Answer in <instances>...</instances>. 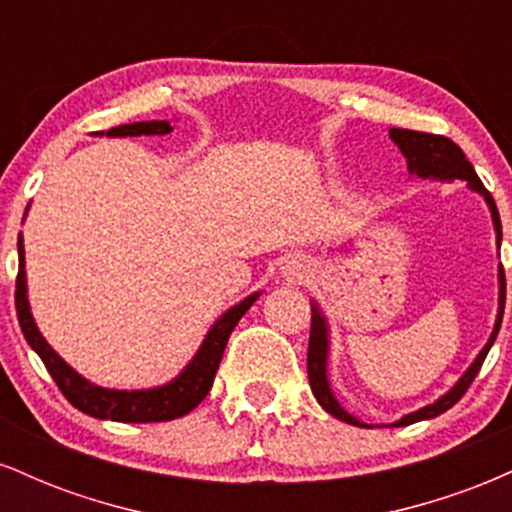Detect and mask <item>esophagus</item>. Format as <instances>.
Returning <instances> with one entry per match:
<instances>
[{"label":"esophagus","mask_w":512,"mask_h":512,"mask_svg":"<svg viewBox=\"0 0 512 512\" xmlns=\"http://www.w3.org/2000/svg\"><path fill=\"white\" fill-rule=\"evenodd\" d=\"M281 272H284L286 281H291V284H298V281H303L305 274H308V267H305L303 262L291 260V262H286L284 267H281Z\"/></svg>","instance_id":"1"}]
</instances>
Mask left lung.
I'll return each instance as SVG.
<instances>
[{"mask_svg":"<svg viewBox=\"0 0 512 512\" xmlns=\"http://www.w3.org/2000/svg\"><path fill=\"white\" fill-rule=\"evenodd\" d=\"M390 139L399 146V151H402L404 158H407L409 175H416V178H424V180H445V182L464 180L469 190L479 192L491 209V221H493V228H496V243L498 248H501L503 233H501V216H498L496 202H493L491 192L486 190L484 182L479 180L477 170H474L472 163L467 161V156H464L460 146L448 137H440V134H426V132H414V129H397V127L390 129ZM310 305H313V320H310V342H308V380H310V387H313L315 399L320 402V407L325 409L327 414L334 416V419L344 421V424H351V426L373 428L370 424H363L361 419H356L354 414H349V411L337 402V397H334L330 378H327L330 327H327V317L322 315L320 305L315 301ZM503 308H505V274H503V267H498V315H496V325H493L489 342L484 344V349H481L477 358H474L472 366L464 370L462 378L457 380V383L452 385L443 397H438L433 404H426V407L402 416V419L395 421V424H390V428L409 426V424H416V421L433 419V416H440L443 411H448L452 404L460 402L464 392H467L469 385H472V380L477 378L481 363H484V358L489 354L493 342H496V334L501 330V322H503Z\"/></svg>","mask_w":512,"mask_h":512,"instance_id":"1","label":"left lung"}]
</instances>
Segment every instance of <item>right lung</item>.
<instances>
[{"label":"right lung","mask_w":512,"mask_h":512,"mask_svg":"<svg viewBox=\"0 0 512 512\" xmlns=\"http://www.w3.org/2000/svg\"><path fill=\"white\" fill-rule=\"evenodd\" d=\"M173 132V125L168 120H151V122H132V125H120L108 129V137H151V134H168ZM103 134V132H101ZM28 211V209H26ZM260 298V291L228 308L219 320L211 325V330L204 337L202 346L192 361L182 368L178 378H173L166 385L149 387V390H110L101 387L84 375H79L69 366L64 358L57 354L52 346L45 342L35 325L31 303H28V284H26V250H23V236L19 233V276H16V315L26 342L31 349L43 358L45 368L52 375L62 395L74 404L76 409L93 419H110L122 421V424H151V421H170L190 414L192 409L209 395L214 385V375L219 370L223 349H226L228 337L238 320L250 310V305Z\"/></svg>","instance_id":"obj_1"}]
</instances>
